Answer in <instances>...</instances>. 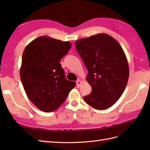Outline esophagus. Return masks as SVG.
<instances>
[{"label":"esophagus","mask_w":150,"mask_h":150,"mask_svg":"<svg viewBox=\"0 0 150 150\" xmlns=\"http://www.w3.org/2000/svg\"><path fill=\"white\" fill-rule=\"evenodd\" d=\"M81 83H82V82H81V81L80 80V79H78V80H77V81H76V84H77V88L80 87V85L81 84Z\"/></svg>","instance_id":"esophagus-1"}]
</instances>
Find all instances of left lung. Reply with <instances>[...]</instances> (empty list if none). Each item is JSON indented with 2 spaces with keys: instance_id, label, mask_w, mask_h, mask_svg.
I'll return each mask as SVG.
<instances>
[{
  "instance_id": "1",
  "label": "left lung",
  "mask_w": 150,
  "mask_h": 150,
  "mask_svg": "<svg viewBox=\"0 0 150 150\" xmlns=\"http://www.w3.org/2000/svg\"><path fill=\"white\" fill-rule=\"evenodd\" d=\"M75 47L88 70L86 80L92 88L84 101L97 110L111 107L122 95L129 78L122 47L109 35L98 33L77 40Z\"/></svg>"
}]
</instances>
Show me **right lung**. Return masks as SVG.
Masks as SVG:
<instances>
[{"label": "right lung", "instance_id": "obj_1", "mask_svg": "<svg viewBox=\"0 0 150 150\" xmlns=\"http://www.w3.org/2000/svg\"><path fill=\"white\" fill-rule=\"evenodd\" d=\"M71 44L40 36L28 44L22 57L21 82L29 99L44 112L56 110L76 86L66 79L61 64Z\"/></svg>", "mask_w": 150, "mask_h": 150}]
</instances>
